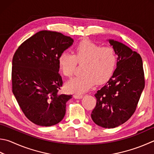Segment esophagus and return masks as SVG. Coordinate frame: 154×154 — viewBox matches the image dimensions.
<instances>
[{
  "mask_svg": "<svg viewBox=\"0 0 154 154\" xmlns=\"http://www.w3.org/2000/svg\"><path fill=\"white\" fill-rule=\"evenodd\" d=\"M83 97V95H82V94H75L74 95V97H75V99H81V98H82Z\"/></svg>",
  "mask_w": 154,
  "mask_h": 154,
  "instance_id": "1",
  "label": "esophagus"
}]
</instances>
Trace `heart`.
<instances>
[{
    "label": "heart",
    "mask_w": 154,
    "mask_h": 154,
    "mask_svg": "<svg viewBox=\"0 0 154 154\" xmlns=\"http://www.w3.org/2000/svg\"><path fill=\"white\" fill-rule=\"evenodd\" d=\"M73 52V55L63 52L58 57L59 67L68 77L73 75L77 63L84 64L83 74L66 83V89L71 91L83 93L96 82H105L116 67L117 56L112 47H102L88 40H83L75 46Z\"/></svg>",
    "instance_id": "obj_1"
}]
</instances>
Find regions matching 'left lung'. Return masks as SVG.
<instances>
[{
    "mask_svg": "<svg viewBox=\"0 0 154 154\" xmlns=\"http://www.w3.org/2000/svg\"><path fill=\"white\" fill-rule=\"evenodd\" d=\"M108 41L118 55L116 69L107 83L94 95L96 105L91 116L100 127L111 128L125 123L135 112L145 78L139 54L118 41Z\"/></svg>",
    "mask_w": 154,
    "mask_h": 154,
    "instance_id": "obj_1",
    "label": "left lung"
}]
</instances>
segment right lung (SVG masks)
<instances>
[{
	"mask_svg": "<svg viewBox=\"0 0 154 154\" xmlns=\"http://www.w3.org/2000/svg\"><path fill=\"white\" fill-rule=\"evenodd\" d=\"M73 43L61 33L42 30L23 42L12 63V91L27 119L50 127L62 121L72 95L60 94L63 85L58 57Z\"/></svg>",
	"mask_w": 154,
	"mask_h": 154,
	"instance_id": "1",
	"label": "right lung"
}]
</instances>
